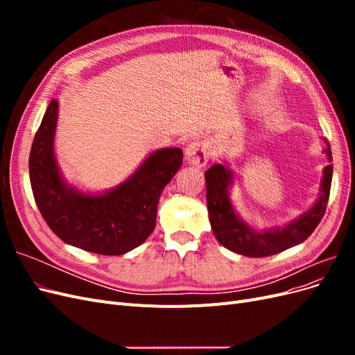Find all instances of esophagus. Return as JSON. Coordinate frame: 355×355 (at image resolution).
<instances>
[{"instance_id":"obj_1","label":"esophagus","mask_w":355,"mask_h":355,"mask_svg":"<svg viewBox=\"0 0 355 355\" xmlns=\"http://www.w3.org/2000/svg\"><path fill=\"white\" fill-rule=\"evenodd\" d=\"M187 159L189 164L204 167L210 159V144L207 141H197L187 149Z\"/></svg>"}]
</instances>
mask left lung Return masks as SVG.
Segmentation results:
<instances>
[{"mask_svg": "<svg viewBox=\"0 0 355 355\" xmlns=\"http://www.w3.org/2000/svg\"><path fill=\"white\" fill-rule=\"evenodd\" d=\"M324 153L331 161V151L327 141ZM333 166H326L321 196L309 211L288 223L283 230L257 232L235 214L228 198V188L232 184V171L222 164H213L206 176V197L211 230L218 241L227 249L249 257H265L280 253L288 247L305 241L323 219L331 187Z\"/></svg>", "mask_w": 355, "mask_h": 355, "instance_id": "obj_1", "label": "left lung"}]
</instances>
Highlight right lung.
I'll use <instances>...</instances> for the list:
<instances>
[{"label":"right lung","instance_id":"right-lung-1","mask_svg":"<svg viewBox=\"0 0 355 355\" xmlns=\"http://www.w3.org/2000/svg\"><path fill=\"white\" fill-rule=\"evenodd\" d=\"M58 101H51L29 154L32 194L58 237L78 249L118 256L141 245L155 228L159 196L184 161L180 148L149 155L124 184L105 196H87L63 184L53 154Z\"/></svg>","mask_w":355,"mask_h":355}]
</instances>
